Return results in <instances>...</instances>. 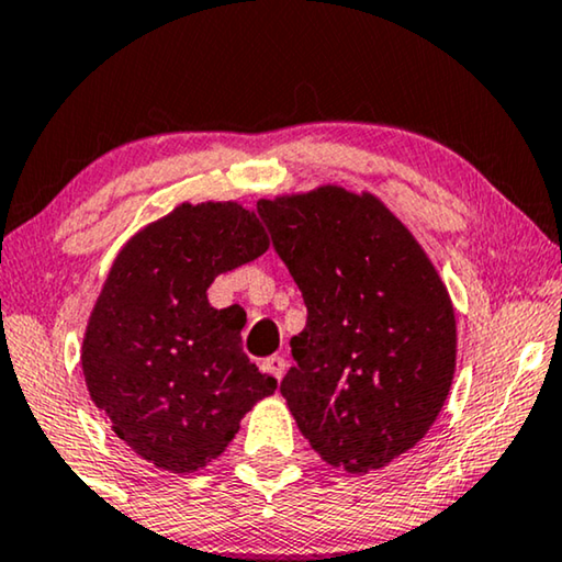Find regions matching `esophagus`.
Masks as SVG:
<instances>
[{
	"instance_id": "1",
	"label": "esophagus",
	"mask_w": 562,
	"mask_h": 562,
	"mask_svg": "<svg viewBox=\"0 0 562 562\" xmlns=\"http://www.w3.org/2000/svg\"><path fill=\"white\" fill-rule=\"evenodd\" d=\"M260 368H263L266 373H271L273 379H283V373H286V360H283L281 356H271V358H266L263 363H260Z\"/></svg>"
}]
</instances>
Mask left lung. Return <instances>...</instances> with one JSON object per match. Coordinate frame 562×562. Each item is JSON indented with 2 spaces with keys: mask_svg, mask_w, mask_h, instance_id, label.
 <instances>
[{
  "mask_svg": "<svg viewBox=\"0 0 562 562\" xmlns=\"http://www.w3.org/2000/svg\"><path fill=\"white\" fill-rule=\"evenodd\" d=\"M306 325L281 394L325 463L363 475L412 450L450 394L458 327L412 229L371 191L322 183L260 199Z\"/></svg>",
  "mask_w": 562,
  "mask_h": 562,
  "instance_id": "1",
  "label": "left lung"
}]
</instances>
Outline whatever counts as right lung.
<instances>
[{
  "label": "right lung",
  "instance_id": "1",
  "mask_svg": "<svg viewBox=\"0 0 562 562\" xmlns=\"http://www.w3.org/2000/svg\"><path fill=\"white\" fill-rule=\"evenodd\" d=\"M268 245L240 202H181L137 229L106 273L83 329V381L112 432L160 471L212 463L276 391L243 352L245 319L206 299L220 273Z\"/></svg>",
  "mask_w": 562,
  "mask_h": 562
}]
</instances>
